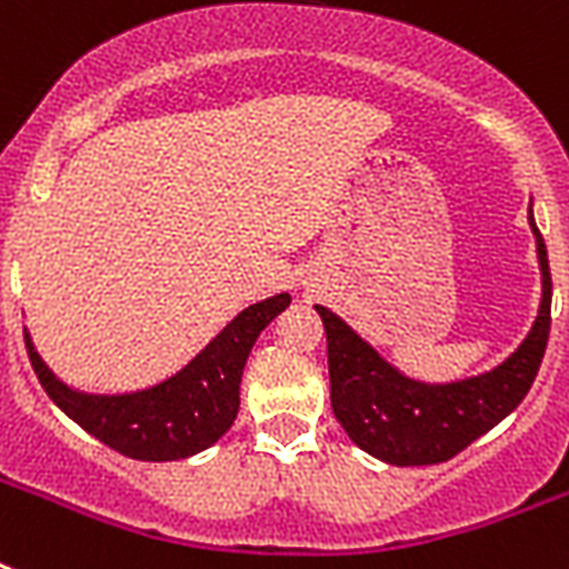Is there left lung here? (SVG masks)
Instances as JSON below:
<instances>
[{
  "label": "left lung",
  "instance_id": "8db88e82",
  "mask_svg": "<svg viewBox=\"0 0 569 569\" xmlns=\"http://www.w3.org/2000/svg\"><path fill=\"white\" fill-rule=\"evenodd\" d=\"M529 223L538 241L543 298L529 337L490 372L451 380V383H425L407 378L389 360H383L355 328H348L337 312L316 303V312L328 333L333 416L348 437L372 458L396 467L442 463L502 422L526 398L538 378L549 342V325H552V277H549L547 244L531 209Z\"/></svg>",
  "mask_w": 569,
  "mask_h": 569
}]
</instances>
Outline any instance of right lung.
<instances>
[{"label": "right lung", "mask_w": 569, "mask_h": 569, "mask_svg": "<svg viewBox=\"0 0 569 569\" xmlns=\"http://www.w3.org/2000/svg\"><path fill=\"white\" fill-rule=\"evenodd\" d=\"M289 303L292 298L286 292L250 303L180 372L153 387L118 396L67 387L40 360L29 330L22 333L40 387L79 428L127 458L159 463L191 458L230 431L239 413V383L250 348Z\"/></svg>", "instance_id": "obj_1"}]
</instances>
